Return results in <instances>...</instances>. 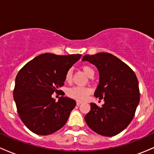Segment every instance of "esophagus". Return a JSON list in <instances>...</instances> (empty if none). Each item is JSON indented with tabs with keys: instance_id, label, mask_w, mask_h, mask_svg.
Instances as JSON below:
<instances>
[{
	"instance_id": "34e87169",
	"label": "esophagus",
	"mask_w": 154,
	"mask_h": 154,
	"mask_svg": "<svg viewBox=\"0 0 154 154\" xmlns=\"http://www.w3.org/2000/svg\"><path fill=\"white\" fill-rule=\"evenodd\" d=\"M81 103H82V102H80V101H77V106H79V105H80Z\"/></svg>"
}]
</instances>
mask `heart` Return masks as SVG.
<instances>
[{"instance_id": "obj_1", "label": "heart", "mask_w": 154, "mask_h": 154, "mask_svg": "<svg viewBox=\"0 0 154 154\" xmlns=\"http://www.w3.org/2000/svg\"><path fill=\"white\" fill-rule=\"evenodd\" d=\"M82 69L85 73L87 75L88 77L91 76L92 74H94V70L88 65H84L82 66ZM72 77V70L69 69L66 72V76H65V79L67 82L71 80ZM91 93V90L88 88L82 87V86H75L72 87L67 91V94L72 98H75L78 100H83L85 99L88 96V95Z\"/></svg>"}]
</instances>
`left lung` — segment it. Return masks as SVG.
<instances>
[{
	"instance_id": "1",
	"label": "left lung",
	"mask_w": 154,
	"mask_h": 154,
	"mask_svg": "<svg viewBox=\"0 0 154 154\" xmlns=\"http://www.w3.org/2000/svg\"><path fill=\"white\" fill-rule=\"evenodd\" d=\"M82 61L98 69L99 83L94 95L104 100L102 107L91 103V111L85 116L86 123L100 135H116L131 122L139 103L137 77L126 63L109 53L85 55Z\"/></svg>"
}]
</instances>
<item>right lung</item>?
I'll list each match as a JSON object with an SVG mask.
<instances>
[{"label":"right lung","instance_id":"obj_1","mask_svg":"<svg viewBox=\"0 0 154 154\" xmlns=\"http://www.w3.org/2000/svg\"><path fill=\"white\" fill-rule=\"evenodd\" d=\"M81 56L40 54L17 74L14 100L19 117L30 131L48 135L64 126L76 101L61 96L56 102L51 95L63 85L66 72Z\"/></svg>","mask_w":154,"mask_h":154}]
</instances>
